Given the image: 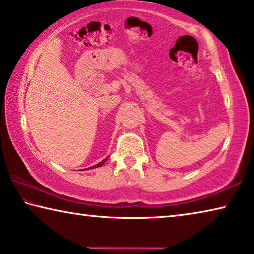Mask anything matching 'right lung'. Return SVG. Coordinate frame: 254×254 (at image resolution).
<instances>
[{"label": "right lung", "mask_w": 254, "mask_h": 254, "mask_svg": "<svg viewBox=\"0 0 254 254\" xmlns=\"http://www.w3.org/2000/svg\"><path fill=\"white\" fill-rule=\"evenodd\" d=\"M107 160V158L106 159H104V160H102L100 163H97V165H95V166H92V167H89V168H86V169H84V170H89V169H94V168H98V167H102L103 165H104L105 163V161Z\"/></svg>", "instance_id": "add662e5"}]
</instances>
